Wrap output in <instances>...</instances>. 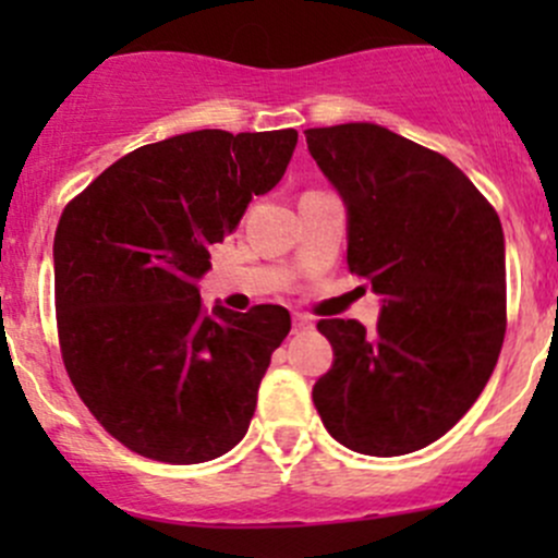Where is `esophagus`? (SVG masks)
I'll return each instance as SVG.
<instances>
[{"label":"esophagus","mask_w":558,"mask_h":558,"mask_svg":"<svg viewBox=\"0 0 558 558\" xmlns=\"http://www.w3.org/2000/svg\"><path fill=\"white\" fill-rule=\"evenodd\" d=\"M294 335H300V331H307L311 329V315H305V313H294Z\"/></svg>","instance_id":"esophagus-1"}]
</instances>
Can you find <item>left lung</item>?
Returning a JSON list of instances; mask_svg holds the SVG:
<instances>
[{
    "label": "left lung",
    "mask_w": 558,
    "mask_h": 558,
    "mask_svg": "<svg viewBox=\"0 0 558 558\" xmlns=\"http://www.w3.org/2000/svg\"><path fill=\"white\" fill-rule=\"evenodd\" d=\"M305 134L348 207V269L384 296L375 331L318 320L335 364L313 386L315 410L351 451L413 453L451 429L497 367L502 223L453 161L378 123Z\"/></svg>",
    "instance_id": "8db88e82"
}]
</instances>
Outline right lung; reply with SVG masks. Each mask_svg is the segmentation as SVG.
Returning <instances> with one entry per match:
<instances>
[{"instance_id": "1", "label": "right lung", "mask_w": 558, "mask_h": 558, "mask_svg": "<svg viewBox=\"0 0 558 558\" xmlns=\"http://www.w3.org/2000/svg\"><path fill=\"white\" fill-rule=\"evenodd\" d=\"M294 148V129L178 134L118 159L61 213V359L83 404L129 451L199 464L245 437L291 315L280 305L210 313L196 280Z\"/></svg>"}]
</instances>
